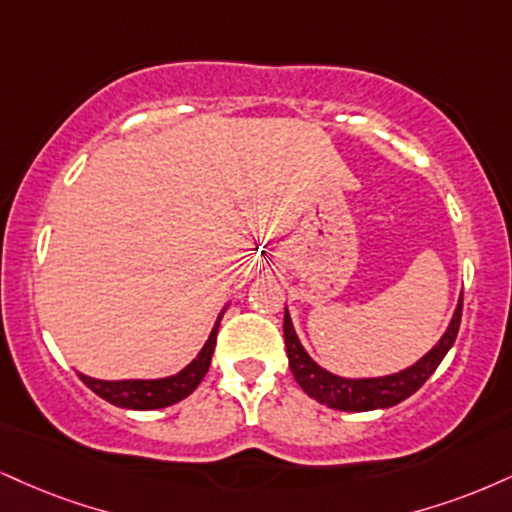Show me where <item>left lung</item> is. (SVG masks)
<instances>
[{"label":"left lung","mask_w":512,"mask_h":512,"mask_svg":"<svg viewBox=\"0 0 512 512\" xmlns=\"http://www.w3.org/2000/svg\"><path fill=\"white\" fill-rule=\"evenodd\" d=\"M460 317H463V295H460L451 324H448L441 341L436 343L427 355L420 357L415 365L403 369V372L389 374V377L346 379L326 372V369L319 367L317 362L305 353V348L300 346V338L295 334L288 310L286 315H283V341H286L288 365H291L293 377L307 396L315 398L317 403L329 405V408L334 410L367 412L398 405L400 400L410 398L424 381L432 377L434 369L441 365V360L455 343V336H458L460 329Z\"/></svg>","instance_id":"left-lung-1"}]
</instances>
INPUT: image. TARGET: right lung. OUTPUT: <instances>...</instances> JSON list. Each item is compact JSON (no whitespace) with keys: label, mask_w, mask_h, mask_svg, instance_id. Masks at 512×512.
Wrapping results in <instances>:
<instances>
[{"label":"right lung","mask_w":512,"mask_h":512,"mask_svg":"<svg viewBox=\"0 0 512 512\" xmlns=\"http://www.w3.org/2000/svg\"><path fill=\"white\" fill-rule=\"evenodd\" d=\"M224 317V310L217 317V324H214L212 334H209L207 343L202 346L200 353L188 367H183L181 372L174 374V377L164 379H123V381H104V379H92L85 377V374H78L80 381L88 386L90 391H95L97 396L107 400V403L119 405V408L128 410H159L166 408V405H174L178 400L190 396L200 381L205 379L209 362H212L214 346H217V331L219 322Z\"/></svg>","instance_id":"right-lung-1"}]
</instances>
